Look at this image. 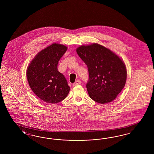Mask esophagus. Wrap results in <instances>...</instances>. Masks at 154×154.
Instances as JSON below:
<instances>
[{
  "label": "esophagus",
  "instance_id": "esophagus-1",
  "mask_svg": "<svg viewBox=\"0 0 154 154\" xmlns=\"http://www.w3.org/2000/svg\"><path fill=\"white\" fill-rule=\"evenodd\" d=\"M81 84V81L80 80H77L75 81V82L73 84V86H76L78 85H80Z\"/></svg>",
  "mask_w": 154,
  "mask_h": 154
}]
</instances>
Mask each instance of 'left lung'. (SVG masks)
<instances>
[{"instance_id":"left-lung-1","label":"left lung","mask_w":154,"mask_h":154,"mask_svg":"<svg viewBox=\"0 0 154 154\" xmlns=\"http://www.w3.org/2000/svg\"><path fill=\"white\" fill-rule=\"evenodd\" d=\"M76 51L88 67L86 87L89 97L101 104L114 100L126 83L124 62L109 49L96 43L81 45Z\"/></svg>"}]
</instances>
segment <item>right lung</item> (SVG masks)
<instances>
[{
  "label": "right lung",
  "instance_id": "right-lung-1",
  "mask_svg": "<svg viewBox=\"0 0 154 154\" xmlns=\"http://www.w3.org/2000/svg\"><path fill=\"white\" fill-rule=\"evenodd\" d=\"M67 49L62 44H51L39 52L27 69L26 77L30 87L45 102H60L69 92L67 80L57 68L59 59Z\"/></svg>",
  "mask_w": 154,
  "mask_h": 154
}]
</instances>
